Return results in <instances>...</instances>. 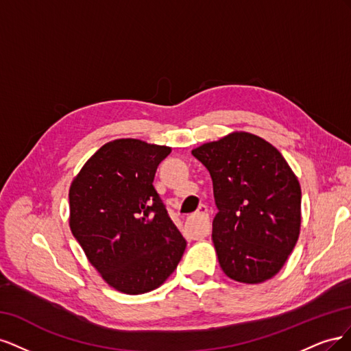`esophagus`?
Returning a JSON list of instances; mask_svg holds the SVG:
<instances>
[{
  "mask_svg": "<svg viewBox=\"0 0 351 351\" xmlns=\"http://www.w3.org/2000/svg\"><path fill=\"white\" fill-rule=\"evenodd\" d=\"M190 219L193 221H200V227H199V231L202 236H208L209 231H210V222H209V212H208V208L206 205H200L199 209L195 212V214L190 217Z\"/></svg>",
  "mask_w": 351,
  "mask_h": 351,
  "instance_id": "1",
  "label": "esophagus"
}]
</instances>
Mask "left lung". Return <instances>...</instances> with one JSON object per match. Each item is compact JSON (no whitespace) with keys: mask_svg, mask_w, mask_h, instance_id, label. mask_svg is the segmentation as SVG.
I'll use <instances>...</instances> for the list:
<instances>
[{"mask_svg":"<svg viewBox=\"0 0 351 351\" xmlns=\"http://www.w3.org/2000/svg\"><path fill=\"white\" fill-rule=\"evenodd\" d=\"M214 184L212 241L231 280L259 284L284 267L300 234L302 190L284 156L262 137L234 132L192 151Z\"/></svg>","mask_w":351,"mask_h":351,"instance_id":"left-lung-1","label":"left lung"}]
</instances>
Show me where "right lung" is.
<instances>
[{"mask_svg":"<svg viewBox=\"0 0 351 351\" xmlns=\"http://www.w3.org/2000/svg\"><path fill=\"white\" fill-rule=\"evenodd\" d=\"M169 152L137 139L108 142L70 186L74 239L101 277L125 294L158 289L186 249L154 187L156 168Z\"/></svg>","mask_w":351,"mask_h":351,"instance_id":"add662e5","label":"right lung"}]
</instances>
